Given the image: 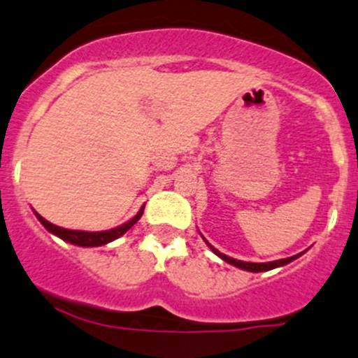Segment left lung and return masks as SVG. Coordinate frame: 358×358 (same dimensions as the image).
Returning <instances> with one entry per match:
<instances>
[{
  "label": "left lung",
  "mask_w": 358,
  "mask_h": 358,
  "mask_svg": "<svg viewBox=\"0 0 358 358\" xmlns=\"http://www.w3.org/2000/svg\"><path fill=\"white\" fill-rule=\"evenodd\" d=\"M202 238H204V236H202ZM204 242L208 243V247L210 248V250H213L214 254L217 255V257L223 259L224 262H228V264L235 266V268H240V269H243V271H250V273H262V271H271V269H274V268H281V266H285V264H288V262L295 261L296 257H300V255L303 254V252H302V254H296V255H293V257L280 259V261H273V262H243V261H236V259L228 257V255L221 254V252L216 250V248L210 245V243L206 238H204Z\"/></svg>",
  "instance_id": "1"
}]
</instances>
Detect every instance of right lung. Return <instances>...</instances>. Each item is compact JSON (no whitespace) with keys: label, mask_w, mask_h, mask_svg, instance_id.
<instances>
[{"label":"right lung","mask_w":358,"mask_h":358,"mask_svg":"<svg viewBox=\"0 0 358 358\" xmlns=\"http://www.w3.org/2000/svg\"><path fill=\"white\" fill-rule=\"evenodd\" d=\"M142 213H144V206H142L141 210H138V213L135 214L130 221L123 223L122 227L106 229V231H80V229L59 228V227H56V224L50 223V221L44 220L41 214L36 213V216H37V220L43 223V227L48 229V231L52 233V235L59 236V238L65 240V242L73 243V245H78V247H101V245H106V243L113 242V240L120 238L123 233L129 231V229L134 227L138 220H141Z\"/></svg>","instance_id":"obj_1"}]
</instances>
